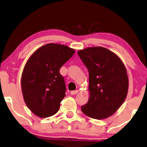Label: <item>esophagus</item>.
Segmentation results:
<instances>
[{
    "instance_id": "34e87169",
    "label": "esophagus",
    "mask_w": 147,
    "mask_h": 147,
    "mask_svg": "<svg viewBox=\"0 0 147 147\" xmlns=\"http://www.w3.org/2000/svg\"><path fill=\"white\" fill-rule=\"evenodd\" d=\"M78 90H72V91H71V95H76V94L78 93Z\"/></svg>"
}]
</instances>
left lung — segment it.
Masks as SVG:
<instances>
[{
	"label": "left lung",
	"mask_w": 147,
	"mask_h": 147,
	"mask_svg": "<svg viewBox=\"0 0 147 147\" xmlns=\"http://www.w3.org/2000/svg\"><path fill=\"white\" fill-rule=\"evenodd\" d=\"M78 54L89 74V99L81 110L92 119L110 117L127 95L129 80L123 63L117 54L103 47L86 48Z\"/></svg>",
	"instance_id": "obj_1"
}]
</instances>
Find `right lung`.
Returning <instances> with one entry per match:
<instances>
[{"label": "right lung", "mask_w": 147, "mask_h": 147, "mask_svg": "<svg viewBox=\"0 0 147 147\" xmlns=\"http://www.w3.org/2000/svg\"><path fill=\"white\" fill-rule=\"evenodd\" d=\"M74 53L69 47L51 43L38 48L28 59L21 86L24 102L34 115L47 118L59 111L66 91L59 70Z\"/></svg>", "instance_id": "obj_1"}]
</instances>
